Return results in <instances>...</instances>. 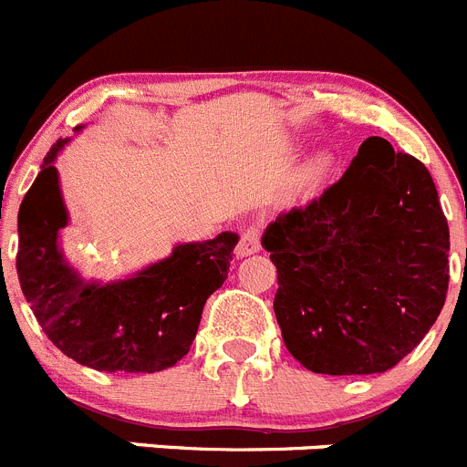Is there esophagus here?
Returning <instances> with one entry per match:
<instances>
[{
	"label": "esophagus",
	"mask_w": 467,
	"mask_h": 467,
	"mask_svg": "<svg viewBox=\"0 0 467 467\" xmlns=\"http://www.w3.org/2000/svg\"><path fill=\"white\" fill-rule=\"evenodd\" d=\"M260 251V230L255 225L242 230V237L237 244V258H246L251 254H258Z\"/></svg>",
	"instance_id": "obj_1"
}]
</instances>
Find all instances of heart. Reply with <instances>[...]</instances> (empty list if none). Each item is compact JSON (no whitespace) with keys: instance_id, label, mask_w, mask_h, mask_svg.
I'll use <instances>...</instances> for the list:
<instances>
[{"instance_id":"b5f03b06","label":"heart","mask_w":467,"mask_h":467,"mask_svg":"<svg viewBox=\"0 0 467 467\" xmlns=\"http://www.w3.org/2000/svg\"><path fill=\"white\" fill-rule=\"evenodd\" d=\"M330 165H333L330 153H317L314 158L306 161L305 167H302V176H305L306 182H317V179H321V176L327 174Z\"/></svg>"}]
</instances>
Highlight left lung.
<instances>
[{
  "label": "left lung",
  "mask_w": 467,
  "mask_h": 467,
  "mask_svg": "<svg viewBox=\"0 0 467 467\" xmlns=\"http://www.w3.org/2000/svg\"><path fill=\"white\" fill-rule=\"evenodd\" d=\"M276 265L281 335L318 375H375L438 321L449 285V225L431 171L381 137L306 207L263 233Z\"/></svg>",
  "instance_id": "1"
}]
</instances>
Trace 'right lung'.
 Here are the masks:
<instances>
[{"label": "right lung", "mask_w": 467, "mask_h": 467, "mask_svg": "<svg viewBox=\"0 0 467 467\" xmlns=\"http://www.w3.org/2000/svg\"><path fill=\"white\" fill-rule=\"evenodd\" d=\"M78 125L74 132H81ZM53 144L18 212L20 288L36 321L62 354L99 372H161L188 354L207 297L228 279L237 233L176 244L167 258L125 279L95 281L67 260L62 200Z\"/></svg>", "instance_id": "obj_1"}]
</instances>
